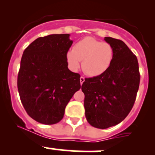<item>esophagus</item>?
Segmentation results:
<instances>
[{
  "label": "esophagus",
  "mask_w": 155,
  "mask_h": 155,
  "mask_svg": "<svg viewBox=\"0 0 155 155\" xmlns=\"http://www.w3.org/2000/svg\"><path fill=\"white\" fill-rule=\"evenodd\" d=\"M84 82H85V78H84L83 76H81V77H80V83H81V85H82Z\"/></svg>",
  "instance_id": "esophagus-1"
}]
</instances>
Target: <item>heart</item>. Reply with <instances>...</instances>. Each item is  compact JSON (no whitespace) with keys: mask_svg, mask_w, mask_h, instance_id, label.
<instances>
[{"mask_svg":"<svg viewBox=\"0 0 155 155\" xmlns=\"http://www.w3.org/2000/svg\"><path fill=\"white\" fill-rule=\"evenodd\" d=\"M114 58V50L108 43L91 37L79 40L67 54L70 67L77 70L82 61V70L89 76L102 75L109 68Z\"/></svg>","mask_w":155,"mask_h":155,"instance_id":"heart-1","label":"heart"}]
</instances>
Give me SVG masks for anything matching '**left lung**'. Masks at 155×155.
Masks as SVG:
<instances>
[{
	"label": "left lung",
	"instance_id": "8db88e82",
	"mask_svg": "<svg viewBox=\"0 0 155 155\" xmlns=\"http://www.w3.org/2000/svg\"><path fill=\"white\" fill-rule=\"evenodd\" d=\"M114 58L102 75L85 78L82 85L87 122L100 129L119 124L127 116L135 103L140 75L137 58L118 39L107 37Z\"/></svg>",
	"mask_w": 155,
	"mask_h": 155
}]
</instances>
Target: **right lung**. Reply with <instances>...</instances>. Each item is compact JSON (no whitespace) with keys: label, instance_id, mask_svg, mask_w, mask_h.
<instances>
[{"label":"right lung","instance_id":"right-lung-1","mask_svg":"<svg viewBox=\"0 0 155 155\" xmlns=\"http://www.w3.org/2000/svg\"><path fill=\"white\" fill-rule=\"evenodd\" d=\"M70 34L39 37L23 52L17 86L25 109L33 119L54 124L63 118L66 106L81 87L80 75L68 66Z\"/></svg>","mask_w":155,"mask_h":155}]
</instances>
